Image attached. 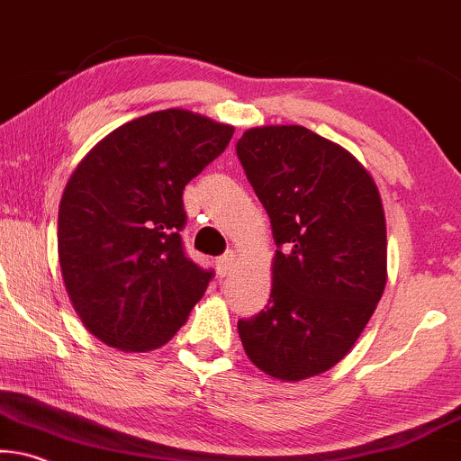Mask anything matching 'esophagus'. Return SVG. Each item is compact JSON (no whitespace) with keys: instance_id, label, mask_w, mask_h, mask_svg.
I'll list each match as a JSON object with an SVG mask.
<instances>
[{"instance_id":"34e87169","label":"esophagus","mask_w":461,"mask_h":461,"mask_svg":"<svg viewBox=\"0 0 461 461\" xmlns=\"http://www.w3.org/2000/svg\"><path fill=\"white\" fill-rule=\"evenodd\" d=\"M234 259H236V255L231 253V250H230V253H225L223 258L217 259V272H219V276H227V274L234 270Z\"/></svg>"}]
</instances>
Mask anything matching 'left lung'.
Here are the masks:
<instances>
[{"label": "left lung", "mask_w": 461, "mask_h": 461, "mask_svg": "<svg viewBox=\"0 0 461 461\" xmlns=\"http://www.w3.org/2000/svg\"><path fill=\"white\" fill-rule=\"evenodd\" d=\"M270 217L272 294L238 321L249 359L300 381L351 351L387 283V227L375 180L355 157L302 125L244 131L236 144Z\"/></svg>", "instance_id": "left-lung-1"}]
</instances>
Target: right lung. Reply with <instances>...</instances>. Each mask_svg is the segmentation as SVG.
Segmentation results:
<instances>
[{"mask_svg": "<svg viewBox=\"0 0 461 461\" xmlns=\"http://www.w3.org/2000/svg\"><path fill=\"white\" fill-rule=\"evenodd\" d=\"M234 127L159 110L108 133L59 203V266L74 311L121 351L166 345L212 278L185 255L183 189L223 153Z\"/></svg>", "mask_w": 461, "mask_h": 461, "instance_id": "obj_1", "label": "right lung"}]
</instances>
